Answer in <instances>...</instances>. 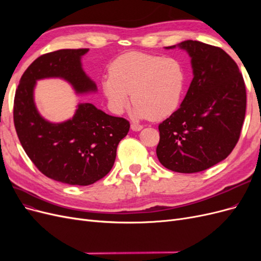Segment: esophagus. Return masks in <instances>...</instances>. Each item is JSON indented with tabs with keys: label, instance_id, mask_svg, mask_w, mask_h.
Segmentation results:
<instances>
[{
	"label": "esophagus",
	"instance_id": "34e87169",
	"mask_svg": "<svg viewBox=\"0 0 261 261\" xmlns=\"http://www.w3.org/2000/svg\"><path fill=\"white\" fill-rule=\"evenodd\" d=\"M130 128L134 132H139V130L143 129V126L139 125V124H136V123H132L130 124Z\"/></svg>",
	"mask_w": 261,
	"mask_h": 261
}]
</instances>
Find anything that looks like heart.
Here are the masks:
<instances>
[{"label":"heart","instance_id":"b5f03b06","mask_svg":"<svg viewBox=\"0 0 261 261\" xmlns=\"http://www.w3.org/2000/svg\"><path fill=\"white\" fill-rule=\"evenodd\" d=\"M184 82V70L176 60L129 52L113 62L110 76L102 81V91L115 113L128 107L132 94L134 117L162 120L178 107Z\"/></svg>","mask_w":261,"mask_h":261}]
</instances>
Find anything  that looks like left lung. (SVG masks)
Listing matches in <instances>:
<instances>
[{"label": "left lung", "mask_w": 261, "mask_h": 261, "mask_svg": "<svg viewBox=\"0 0 261 261\" xmlns=\"http://www.w3.org/2000/svg\"><path fill=\"white\" fill-rule=\"evenodd\" d=\"M185 50L193 81L180 107L159 125L156 156L178 173L207 170L232 152L246 112V88L239 66L225 51L186 40L165 49Z\"/></svg>", "instance_id": "left-lung-1"}]
</instances>
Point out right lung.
Returning <instances> with one entry per match:
<instances>
[{"label": "right lung", "instance_id": "right-lung-1", "mask_svg": "<svg viewBox=\"0 0 261 261\" xmlns=\"http://www.w3.org/2000/svg\"><path fill=\"white\" fill-rule=\"evenodd\" d=\"M89 49H63L35 60L22 74L14 100V124L30 160L45 176L68 185L87 186L111 171L116 149L127 135L129 122L80 103L74 116L52 123L39 113L34 91L37 81L61 78L77 94L97 91L82 58Z\"/></svg>", "mask_w": 261, "mask_h": 261}]
</instances>
